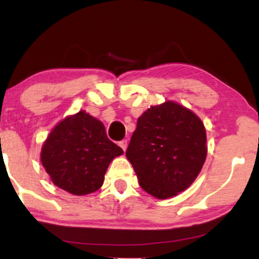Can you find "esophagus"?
I'll return each mask as SVG.
<instances>
[{"instance_id": "obj_1", "label": "esophagus", "mask_w": 259, "mask_h": 259, "mask_svg": "<svg viewBox=\"0 0 259 259\" xmlns=\"http://www.w3.org/2000/svg\"><path fill=\"white\" fill-rule=\"evenodd\" d=\"M119 146L121 147V150L125 151L126 147H127V141H126V140H121V141H119Z\"/></svg>"}]
</instances>
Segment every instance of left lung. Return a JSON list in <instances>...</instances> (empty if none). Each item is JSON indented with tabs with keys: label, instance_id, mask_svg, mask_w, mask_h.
<instances>
[{
	"label": "left lung",
	"instance_id": "obj_1",
	"mask_svg": "<svg viewBox=\"0 0 259 259\" xmlns=\"http://www.w3.org/2000/svg\"><path fill=\"white\" fill-rule=\"evenodd\" d=\"M206 142L200 118L179 103L167 101L139 118L125 154L140 186L164 200L194 183L206 160Z\"/></svg>",
	"mask_w": 259,
	"mask_h": 259
}]
</instances>
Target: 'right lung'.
<instances>
[{"label":"right lung","instance_id":"add662e5","mask_svg":"<svg viewBox=\"0 0 259 259\" xmlns=\"http://www.w3.org/2000/svg\"><path fill=\"white\" fill-rule=\"evenodd\" d=\"M123 150L107 138L105 125L84 111L53 127L41 150V163L52 183L69 194L97 191L109 163Z\"/></svg>","mask_w":259,"mask_h":259}]
</instances>
